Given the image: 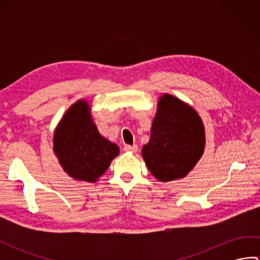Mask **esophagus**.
<instances>
[{
  "mask_svg": "<svg viewBox=\"0 0 260 260\" xmlns=\"http://www.w3.org/2000/svg\"><path fill=\"white\" fill-rule=\"evenodd\" d=\"M124 151L125 152H132V153H136L139 151V146L137 145H125L124 146Z\"/></svg>",
  "mask_w": 260,
  "mask_h": 260,
  "instance_id": "1",
  "label": "esophagus"
}]
</instances>
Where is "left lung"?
<instances>
[{"label": "left lung", "instance_id": "8db88e82", "mask_svg": "<svg viewBox=\"0 0 260 260\" xmlns=\"http://www.w3.org/2000/svg\"><path fill=\"white\" fill-rule=\"evenodd\" d=\"M203 148L204 128L198 113L180 99L164 95L150 142L142 150L151 173L163 182L183 178L201 157Z\"/></svg>", "mask_w": 260, "mask_h": 260}]
</instances>
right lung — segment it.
<instances>
[{
  "mask_svg": "<svg viewBox=\"0 0 260 260\" xmlns=\"http://www.w3.org/2000/svg\"><path fill=\"white\" fill-rule=\"evenodd\" d=\"M53 150L59 162L70 176L93 183L106 172L110 162L118 155V146L98 133L88 113V105H73L58 125Z\"/></svg>",
  "mask_w": 260,
  "mask_h": 260,
  "instance_id": "add662e5",
  "label": "right lung"
}]
</instances>
